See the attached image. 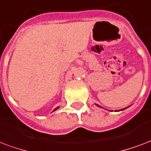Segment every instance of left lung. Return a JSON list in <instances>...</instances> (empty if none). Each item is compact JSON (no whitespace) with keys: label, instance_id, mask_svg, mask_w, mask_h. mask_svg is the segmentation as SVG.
Returning <instances> with one entry per match:
<instances>
[{"label":"left lung","instance_id":"8db88e82","mask_svg":"<svg viewBox=\"0 0 151 151\" xmlns=\"http://www.w3.org/2000/svg\"><path fill=\"white\" fill-rule=\"evenodd\" d=\"M97 106H99V107H101V106H99V105H97ZM125 109H126V108H125ZM121 109V110H124V109Z\"/></svg>","mask_w":151,"mask_h":151}]
</instances>
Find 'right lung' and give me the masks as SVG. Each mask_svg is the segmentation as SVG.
<instances>
[{
  "label": "right lung",
  "instance_id": "1",
  "mask_svg": "<svg viewBox=\"0 0 151 151\" xmlns=\"http://www.w3.org/2000/svg\"><path fill=\"white\" fill-rule=\"evenodd\" d=\"M58 108H59V107H57V108H56V109H54V110H53V111H55V110H57V109H58Z\"/></svg>",
  "mask_w": 151,
  "mask_h": 151
}]
</instances>
